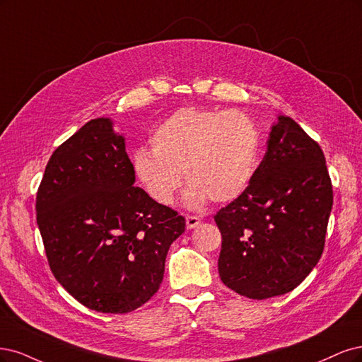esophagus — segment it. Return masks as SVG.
Segmentation results:
<instances>
[{"label":"esophagus","mask_w":362,"mask_h":362,"mask_svg":"<svg viewBox=\"0 0 362 362\" xmlns=\"http://www.w3.org/2000/svg\"><path fill=\"white\" fill-rule=\"evenodd\" d=\"M202 224V219L195 216V215H186V227H188L189 230L191 228H195Z\"/></svg>","instance_id":"1"}]
</instances>
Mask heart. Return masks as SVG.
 <instances>
[{
	"label": "heart",
	"instance_id": "obj_1",
	"mask_svg": "<svg viewBox=\"0 0 362 362\" xmlns=\"http://www.w3.org/2000/svg\"><path fill=\"white\" fill-rule=\"evenodd\" d=\"M150 144L151 151H135L132 167L146 194L160 206L174 202L183 173L189 207L209 198L236 200L251 185L260 156L259 127L242 111L180 108L156 127Z\"/></svg>",
	"mask_w": 362,
	"mask_h": 362
}]
</instances>
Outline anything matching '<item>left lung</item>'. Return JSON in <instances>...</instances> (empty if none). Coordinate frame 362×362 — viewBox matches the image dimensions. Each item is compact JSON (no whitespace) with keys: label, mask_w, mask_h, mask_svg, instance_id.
I'll return each mask as SVG.
<instances>
[{"label":"left lung","mask_w":362,"mask_h":362,"mask_svg":"<svg viewBox=\"0 0 362 362\" xmlns=\"http://www.w3.org/2000/svg\"><path fill=\"white\" fill-rule=\"evenodd\" d=\"M332 198L320 146L279 115L248 189L215 215L221 281L250 299L298 287L322 257Z\"/></svg>","instance_id":"left-lung-1"}]
</instances>
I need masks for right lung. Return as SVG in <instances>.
<instances>
[{
    "label": "right lung",
    "mask_w": 362,
    "mask_h": 362,
    "mask_svg": "<svg viewBox=\"0 0 362 362\" xmlns=\"http://www.w3.org/2000/svg\"><path fill=\"white\" fill-rule=\"evenodd\" d=\"M124 138L110 119L86 123L58 146L36 197L37 226L57 281L99 313H131L164 278L185 218L134 186Z\"/></svg>",
    "instance_id": "1"
}]
</instances>
